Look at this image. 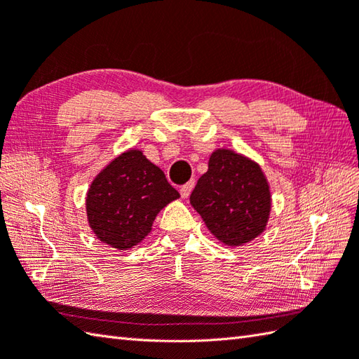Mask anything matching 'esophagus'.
<instances>
[{
  "mask_svg": "<svg viewBox=\"0 0 359 359\" xmlns=\"http://www.w3.org/2000/svg\"><path fill=\"white\" fill-rule=\"evenodd\" d=\"M193 188H194V182H193V180H189L188 184L182 185V187H180V196H182V199H187L188 196H189V193H191Z\"/></svg>",
  "mask_w": 359,
  "mask_h": 359,
  "instance_id": "34e87169",
  "label": "esophagus"
}]
</instances>
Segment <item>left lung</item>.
Wrapping results in <instances>:
<instances>
[{"instance_id":"8db88e82","label":"left lung","mask_w":359,"mask_h":359,"mask_svg":"<svg viewBox=\"0 0 359 359\" xmlns=\"http://www.w3.org/2000/svg\"><path fill=\"white\" fill-rule=\"evenodd\" d=\"M271 191L254 160L230 149H216L189 203L216 240L238 248L262 235L271 213Z\"/></svg>"}]
</instances>
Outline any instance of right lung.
<instances>
[{
    "mask_svg": "<svg viewBox=\"0 0 359 359\" xmlns=\"http://www.w3.org/2000/svg\"><path fill=\"white\" fill-rule=\"evenodd\" d=\"M180 194L142 151L123 152L96 175L86 205L97 240L118 250L143 241L161 208Z\"/></svg>",
    "mask_w": 359,
    "mask_h": 359,
    "instance_id": "add662e5",
    "label": "right lung"
}]
</instances>
